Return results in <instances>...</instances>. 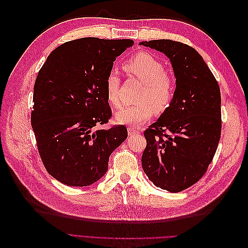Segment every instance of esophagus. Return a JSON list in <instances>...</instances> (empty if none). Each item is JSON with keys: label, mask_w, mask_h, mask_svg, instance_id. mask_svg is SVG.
Masks as SVG:
<instances>
[{"label": "esophagus", "mask_w": 248, "mask_h": 248, "mask_svg": "<svg viewBox=\"0 0 248 248\" xmlns=\"http://www.w3.org/2000/svg\"><path fill=\"white\" fill-rule=\"evenodd\" d=\"M127 131H128V134L129 136H134V134H139L140 133V130L133 128V127H128V129H127Z\"/></svg>", "instance_id": "34e87169"}]
</instances>
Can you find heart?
Masks as SVG:
<instances>
[{
	"mask_svg": "<svg viewBox=\"0 0 248 248\" xmlns=\"http://www.w3.org/2000/svg\"><path fill=\"white\" fill-rule=\"evenodd\" d=\"M123 68L138 78L144 88L138 96V103L116 112L117 122L139 126L151 119L154 112L160 115L170 108L175 95V81L158 59L147 51H140L127 60ZM120 89L121 80L118 73L110 71L106 79V91L108 101L115 108L123 104Z\"/></svg>",
	"mask_w": 248,
	"mask_h": 248,
	"instance_id": "1",
	"label": "heart"
}]
</instances>
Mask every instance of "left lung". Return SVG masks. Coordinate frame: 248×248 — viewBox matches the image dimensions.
<instances>
[{
  "label": "left lung",
  "instance_id": "1",
  "mask_svg": "<svg viewBox=\"0 0 248 248\" xmlns=\"http://www.w3.org/2000/svg\"><path fill=\"white\" fill-rule=\"evenodd\" d=\"M140 46L166 55L176 78L170 108L144 132L141 167L155 186L170 192L188 188L211 163L221 132L218 82L193 47L169 39Z\"/></svg>",
  "mask_w": 248,
  "mask_h": 248
}]
</instances>
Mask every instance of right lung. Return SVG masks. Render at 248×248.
<instances>
[{
	"mask_svg": "<svg viewBox=\"0 0 248 248\" xmlns=\"http://www.w3.org/2000/svg\"><path fill=\"white\" fill-rule=\"evenodd\" d=\"M130 39L93 37L66 42L52 50L37 76L31 124L48 174L68 186L101 179L108 158L127 139L123 125L98 127L111 117L106 79Z\"/></svg>",
	"mask_w": 248,
	"mask_h": 248,
	"instance_id": "add662e5",
	"label": "right lung"
}]
</instances>
